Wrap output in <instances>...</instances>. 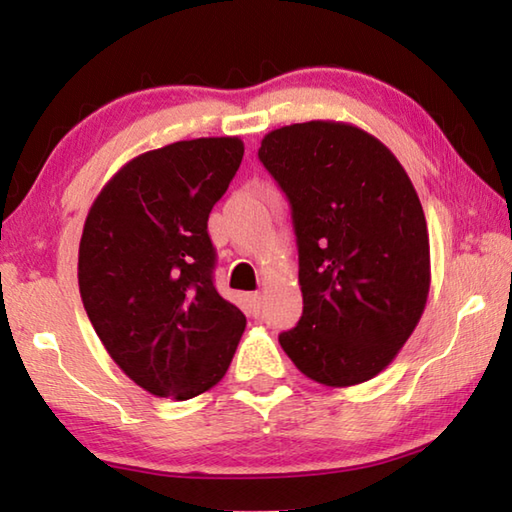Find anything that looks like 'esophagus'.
Here are the masks:
<instances>
[{
    "label": "esophagus",
    "mask_w": 512,
    "mask_h": 512,
    "mask_svg": "<svg viewBox=\"0 0 512 512\" xmlns=\"http://www.w3.org/2000/svg\"><path fill=\"white\" fill-rule=\"evenodd\" d=\"M262 300H264L262 293H253V296H250V307H253V314H257V311L262 309Z\"/></svg>",
    "instance_id": "34e87169"
}]
</instances>
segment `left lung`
Returning <instances> with one entry per match:
<instances>
[{
    "instance_id": "8db88e82",
    "label": "left lung",
    "mask_w": 512,
    "mask_h": 512,
    "mask_svg": "<svg viewBox=\"0 0 512 512\" xmlns=\"http://www.w3.org/2000/svg\"><path fill=\"white\" fill-rule=\"evenodd\" d=\"M259 160L291 203L302 316L282 350L318 384L379 375L409 341L431 284L429 232L400 160L345 121L264 135Z\"/></svg>"
}]
</instances>
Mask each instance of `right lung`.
Instances as JSON below:
<instances>
[{
    "label": "right lung",
    "instance_id": "right-lung-1",
    "mask_svg": "<svg viewBox=\"0 0 512 512\" xmlns=\"http://www.w3.org/2000/svg\"><path fill=\"white\" fill-rule=\"evenodd\" d=\"M244 158L239 137H198L126 162L88 212L79 289L112 361L155 397L219 384L246 316L214 289V203Z\"/></svg>",
    "mask_w": 512,
    "mask_h": 512
}]
</instances>
